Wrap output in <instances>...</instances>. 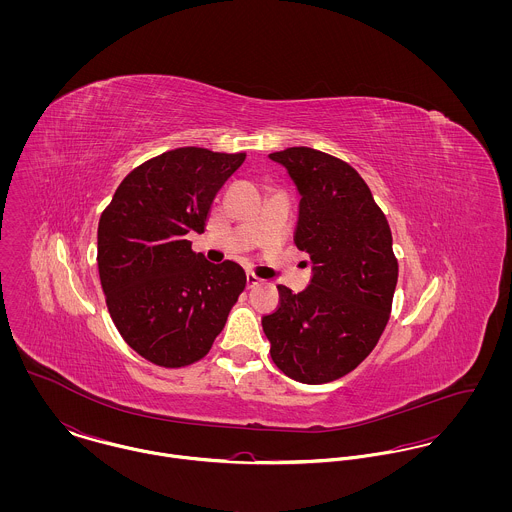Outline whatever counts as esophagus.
<instances>
[{
    "label": "esophagus",
    "mask_w": 512,
    "mask_h": 512,
    "mask_svg": "<svg viewBox=\"0 0 512 512\" xmlns=\"http://www.w3.org/2000/svg\"><path fill=\"white\" fill-rule=\"evenodd\" d=\"M260 282H262V280H260L256 274H252V272L246 274V286H248V288H254V286H258Z\"/></svg>",
    "instance_id": "esophagus-1"
}]
</instances>
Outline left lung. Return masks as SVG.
Returning a JSON list of instances; mask_svg holds the SVG:
<instances>
[{"label":"left lung","mask_w":512,"mask_h":512,"mask_svg":"<svg viewBox=\"0 0 512 512\" xmlns=\"http://www.w3.org/2000/svg\"><path fill=\"white\" fill-rule=\"evenodd\" d=\"M268 157L297 189L293 240L309 254L313 276L303 292L278 286L280 307L262 317V329L284 374L331 382L365 361L388 323L398 282L390 226L349 163L311 147Z\"/></svg>","instance_id":"8db88e82"}]
</instances>
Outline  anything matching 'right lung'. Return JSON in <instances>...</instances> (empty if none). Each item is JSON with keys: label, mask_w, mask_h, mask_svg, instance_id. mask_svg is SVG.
Returning a JSON list of instances; mask_svg holds the SVG:
<instances>
[{"label": "right lung", "mask_w": 512, "mask_h": 512, "mask_svg": "<svg viewBox=\"0 0 512 512\" xmlns=\"http://www.w3.org/2000/svg\"><path fill=\"white\" fill-rule=\"evenodd\" d=\"M246 153L205 147L165 151L136 167L98 222V272L112 321L153 365L203 359L246 286L236 262L191 250L213 201Z\"/></svg>", "instance_id": "add662e5"}]
</instances>
